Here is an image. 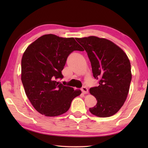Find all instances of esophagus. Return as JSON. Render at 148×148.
Instances as JSON below:
<instances>
[{
	"instance_id": "obj_1",
	"label": "esophagus",
	"mask_w": 148,
	"mask_h": 148,
	"mask_svg": "<svg viewBox=\"0 0 148 148\" xmlns=\"http://www.w3.org/2000/svg\"><path fill=\"white\" fill-rule=\"evenodd\" d=\"M81 91H82V92H83L84 94L88 93V90L87 88L85 87V86H83V87L81 88Z\"/></svg>"
}]
</instances>
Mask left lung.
Segmentation results:
<instances>
[{
    "label": "left lung",
    "mask_w": 148,
    "mask_h": 148,
    "mask_svg": "<svg viewBox=\"0 0 148 148\" xmlns=\"http://www.w3.org/2000/svg\"><path fill=\"white\" fill-rule=\"evenodd\" d=\"M83 47L92 65L93 77L99 85L91 88L97 104L90 112L99 117H109L117 112L127 99L132 80L131 65L127 55L111 40L95 36L76 38Z\"/></svg>",
    "instance_id": "1"
}]
</instances>
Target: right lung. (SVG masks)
<instances>
[{
    "label": "right lung",
    "mask_w": 148,
    "mask_h": 148,
    "mask_svg": "<svg viewBox=\"0 0 148 148\" xmlns=\"http://www.w3.org/2000/svg\"><path fill=\"white\" fill-rule=\"evenodd\" d=\"M74 51H84L73 37L44 35L30 45L21 59V81L26 95L37 111L46 116L67 112L81 90L58 82L67 57Z\"/></svg>",
    "instance_id": "right-lung-1"
}]
</instances>
